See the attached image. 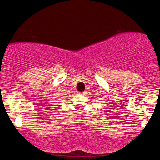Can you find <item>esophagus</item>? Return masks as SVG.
Wrapping results in <instances>:
<instances>
[{"mask_svg":"<svg viewBox=\"0 0 160 160\" xmlns=\"http://www.w3.org/2000/svg\"><path fill=\"white\" fill-rule=\"evenodd\" d=\"M85 91H82V92H79V94L80 95H83V94H85Z\"/></svg>","mask_w":160,"mask_h":160,"instance_id":"34e87169","label":"esophagus"}]
</instances>
